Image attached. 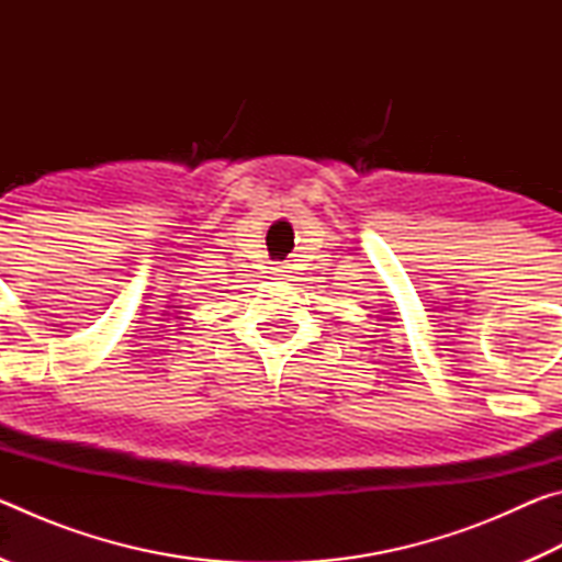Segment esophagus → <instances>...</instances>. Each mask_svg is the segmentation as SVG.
<instances>
[{
  "label": "esophagus",
  "mask_w": 562,
  "mask_h": 562,
  "mask_svg": "<svg viewBox=\"0 0 562 562\" xmlns=\"http://www.w3.org/2000/svg\"><path fill=\"white\" fill-rule=\"evenodd\" d=\"M288 272H290V268H288V265H274V268H272V274H274V278H288Z\"/></svg>",
  "instance_id": "34e87169"
}]
</instances>
